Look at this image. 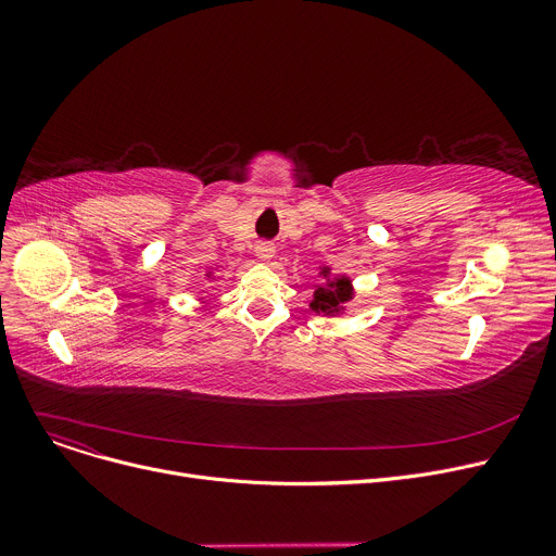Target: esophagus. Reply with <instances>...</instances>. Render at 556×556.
<instances>
[{
  "mask_svg": "<svg viewBox=\"0 0 556 556\" xmlns=\"http://www.w3.org/2000/svg\"><path fill=\"white\" fill-rule=\"evenodd\" d=\"M254 252L261 261H273L275 258V245H270V243H258Z\"/></svg>",
  "mask_w": 556,
  "mask_h": 556,
  "instance_id": "34e87169",
  "label": "esophagus"
}]
</instances>
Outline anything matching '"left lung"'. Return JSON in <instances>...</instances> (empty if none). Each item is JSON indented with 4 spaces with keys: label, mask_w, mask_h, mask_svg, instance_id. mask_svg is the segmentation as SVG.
Instances as JSON below:
<instances>
[{
    "label": "left lung",
    "mask_w": 556,
    "mask_h": 556,
    "mask_svg": "<svg viewBox=\"0 0 556 556\" xmlns=\"http://www.w3.org/2000/svg\"><path fill=\"white\" fill-rule=\"evenodd\" d=\"M317 275L323 277V283L315 286L308 308L315 315H325V317L342 315L346 311L349 302L356 298V288L352 283V277L333 275L331 266H319Z\"/></svg>",
    "instance_id": "8db88e82"
}]
</instances>
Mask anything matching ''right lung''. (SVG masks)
I'll return each instance as SVG.
<instances>
[{"label": "right lung", "instance_id": "obj_1", "mask_svg": "<svg viewBox=\"0 0 556 556\" xmlns=\"http://www.w3.org/2000/svg\"><path fill=\"white\" fill-rule=\"evenodd\" d=\"M204 279L214 281V279H216V270H207V273H204ZM200 300H204V298H200Z\"/></svg>", "mask_w": 556, "mask_h": 556}]
</instances>
